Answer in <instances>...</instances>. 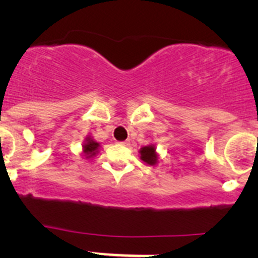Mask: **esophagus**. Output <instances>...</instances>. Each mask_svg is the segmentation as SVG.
<instances>
[{"instance_id":"esophagus-1","label":"esophagus","mask_w":258,"mask_h":258,"mask_svg":"<svg viewBox=\"0 0 258 258\" xmlns=\"http://www.w3.org/2000/svg\"><path fill=\"white\" fill-rule=\"evenodd\" d=\"M119 145H121V146H130V142L128 141H123V142H119Z\"/></svg>"}]
</instances>
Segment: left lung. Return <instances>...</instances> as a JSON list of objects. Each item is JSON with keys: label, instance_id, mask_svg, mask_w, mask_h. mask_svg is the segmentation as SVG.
Returning a JSON list of instances; mask_svg holds the SVG:
<instances>
[{"label": "left lung", "instance_id": "8db88e82", "mask_svg": "<svg viewBox=\"0 0 258 258\" xmlns=\"http://www.w3.org/2000/svg\"><path fill=\"white\" fill-rule=\"evenodd\" d=\"M139 152H140V158H141L145 163H147V165L155 166L157 165L158 161H160L157 152H156L155 145L144 146Z\"/></svg>", "mask_w": 258, "mask_h": 258}]
</instances>
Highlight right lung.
<instances>
[{
  "label": "right lung",
  "mask_w": 258,
  "mask_h": 258,
  "mask_svg": "<svg viewBox=\"0 0 258 258\" xmlns=\"http://www.w3.org/2000/svg\"><path fill=\"white\" fill-rule=\"evenodd\" d=\"M100 147H101V145L98 144L97 141H95L92 137H91V136L86 137L85 142H83V145H82L83 157H86V158L95 157V156L98 153V150H100Z\"/></svg>",
  "instance_id": "obj_1"
}]
</instances>
